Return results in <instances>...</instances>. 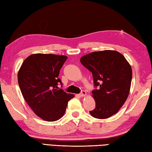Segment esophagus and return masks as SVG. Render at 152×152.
<instances>
[{"instance_id": "1", "label": "esophagus", "mask_w": 152, "mask_h": 152, "mask_svg": "<svg viewBox=\"0 0 152 152\" xmlns=\"http://www.w3.org/2000/svg\"><path fill=\"white\" fill-rule=\"evenodd\" d=\"M86 94V91L84 90H82V92L79 94V96H81V97H83Z\"/></svg>"}]
</instances>
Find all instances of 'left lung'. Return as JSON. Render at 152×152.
<instances>
[{
	"mask_svg": "<svg viewBox=\"0 0 152 152\" xmlns=\"http://www.w3.org/2000/svg\"><path fill=\"white\" fill-rule=\"evenodd\" d=\"M80 62L93 76L96 107L90 115L106 119L116 114L130 90L132 70L125 57L117 51L103 50L85 55Z\"/></svg>",
	"mask_w": 152,
	"mask_h": 152,
	"instance_id": "8db88e82",
	"label": "left lung"
}]
</instances>
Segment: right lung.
Listing matches in <instances>:
<instances>
[{
  "mask_svg": "<svg viewBox=\"0 0 152 152\" xmlns=\"http://www.w3.org/2000/svg\"><path fill=\"white\" fill-rule=\"evenodd\" d=\"M67 57L56 54H32L24 60L18 74V82L24 100L38 116L48 122L64 114L74 95L61 88L60 70Z\"/></svg>",
  "mask_w": 152,
  "mask_h": 152,
  "instance_id": "right-lung-1",
  "label": "right lung"
}]
</instances>
